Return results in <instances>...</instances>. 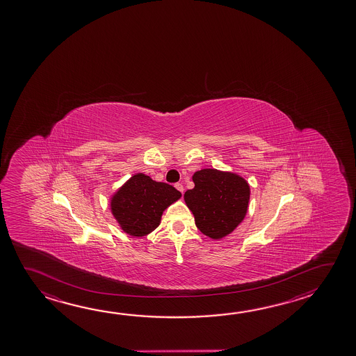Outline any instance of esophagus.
Wrapping results in <instances>:
<instances>
[{
    "mask_svg": "<svg viewBox=\"0 0 356 356\" xmlns=\"http://www.w3.org/2000/svg\"><path fill=\"white\" fill-rule=\"evenodd\" d=\"M175 187L180 191L181 193H184V186H182V184H180V182H177V184H175Z\"/></svg>",
    "mask_w": 356,
    "mask_h": 356,
    "instance_id": "obj_1",
    "label": "esophagus"
}]
</instances>
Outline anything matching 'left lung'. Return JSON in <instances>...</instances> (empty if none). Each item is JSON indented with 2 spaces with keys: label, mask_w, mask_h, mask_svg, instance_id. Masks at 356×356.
<instances>
[{
  "label": "left lung",
  "mask_w": 356,
  "mask_h": 356,
  "mask_svg": "<svg viewBox=\"0 0 356 356\" xmlns=\"http://www.w3.org/2000/svg\"><path fill=\"white\" fill-rule=\"evenodd\" d=\"M195 187L184 197L196 226L206 236L221 238L243 221L249 205L250 187L243 177L213 169L193 176Z\"/></svg>",
  "instance_id": "8db88e82"
}]
</instances>
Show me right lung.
<instances>
[{
	"label": "right lung",
	"mask_w": 356,
	"mask_h": 356,
	"mask_svg": "<svg viewBox=\"0 0 356 356\" xmlns=\"http://www.w3.org/2000/svg\"><path fill=\"white\" fill-rule=\"evenodd\" d=\"M180 197L175 187L138 174L115 193L111 210L122 230L132 236H144L156 229L163 210Z\"/></svg>",
	"instance_id": "obj_1"
}]
</instances>
